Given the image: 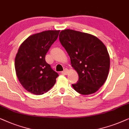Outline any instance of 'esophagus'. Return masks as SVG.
<instances>
[{"mask_svg":"<svg viewBox=\"0 0 129 129\" xmlns=\"http://www.w3.org/2000/svg\"><path fill=\"white\" fill-rule=\"evenodd\" d=\"M68 70L67 69H65L63 70V71L61 72V73L62 74H64V75H67L68 74Z\"/></svg>","mask_w":129,"mask_h":129,"instance_id":"34e87169","label":"esophagus"}]
</instances>
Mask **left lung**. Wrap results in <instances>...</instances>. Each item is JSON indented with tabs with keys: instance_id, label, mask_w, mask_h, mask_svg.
Listing matches in <instances>:
<instances>
[{
	"instance_id": "left-lung-1",
	"label": "left lung",
	"mask_w": 129,
	"mask_h": 129,
	"mask_svg": "<svg viewBox=\"0 0 129 129\" xmlns=\"http://www.w3.org/2000/svg\"><path fill=\"white\" fill-rule=\"evenodd\" d=\"M59 37L78 74V81L72 84L74 89L83 95L97 91L107 80L110 69L105 45L95 36L72 29L61 30Z\"/></svg>"
}]
</instances>
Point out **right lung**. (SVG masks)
I'll use <instances>...</instances> for the list:
<instances>
[{
    "mask_svg": "<svg viewBox=\"0 0 129 129\" xmlns=\"http://www.w3.org/2000/svg\"><path fill=\"white\" fill-rule=\"evenodd\" d=\"M60 30H45L32 35L20 45L15 60L20 83L28 92L42 95L56 82L58 74L45 61V55Z\"/></svg>",
    "mask_w": 129,
    "mask_h": 129,
    "instance_id": "right-lung-1",
    "label": "right lung"
}]
</instances>
